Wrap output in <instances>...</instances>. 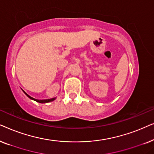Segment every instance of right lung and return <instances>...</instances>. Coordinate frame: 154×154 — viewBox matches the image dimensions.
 I'll return each instance as SVG.
<instances>
[{"instance_id":"right-lung-1","label":"right lung","mask_w":154,"mask_h":154,"mask_svg":"<svg viewBox=\"0 0 154 154\" xmlns=\"http://www.w3.org/2000/svg\"><path fill=\"white\" fill-rule=\"evenodd\" d=\"M23 92H24V94H26V95L27 97H28L29 98H30L31 100H34V101H35V102H37L41 103V104H43V103H48V102H52V101L55 100V99H56V97H54V98H52V99H48V100H36V99H34V98L31 97V96H29L28 94L26 93V92H25L24 91V90H23Z\"/></svg>"}]
</instances>
